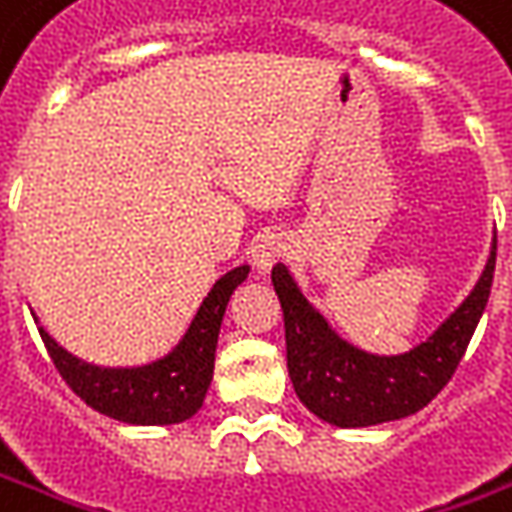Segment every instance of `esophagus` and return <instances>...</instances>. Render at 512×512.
Listing matches in <instances>:
<instances>
[{
  "label": "esophagus",
  "instance_id": "esophagus-1",
  "mask_svg": "<svg viewBox=\"0 0 512 512\" xmlns=\"http://www.w3.org/2000/svg\"><path fill=\"white\" fill-rule=\"evenodd\" d=\"M288 252H291V244H288L285 235H280V232H266V235L257 238L255 249H252V260H255V268L260 274H268L274 268V263H280Z\"/></svg>",
  "mask_w": 512,
  "mask_h": 512
}]
</instances>
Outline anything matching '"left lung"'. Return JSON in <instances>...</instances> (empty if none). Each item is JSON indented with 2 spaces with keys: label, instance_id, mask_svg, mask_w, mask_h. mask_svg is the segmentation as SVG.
Wrapping results in <instances>:
<instances>
[{
  "label": "left lung",
  "instance_id": "8db88e82",
  "mask_svg": "<svg viewBox=\"0 0 512 512\" xmlns=\"http://www.w3.org/2000/svg\"><path fill=\"white\" fill-rule=\"evenodd\" d=\"M493 266L496 232L480 280L466 299L407 352L374 355L341 338L296 285L288 266L277 263L271 282L285 318L288 374L302 405L341 430L399 421L430 405L466 355L491 296Z\"/></svg>",
  "mask_w": 512,
  "mask_h": 512
}]
</instances>
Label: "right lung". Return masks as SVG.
<instances>
[{"mask_svg":"<svg viewBox=\"0 0 512 512\" xmlns=\"http://www.w3.org/2000/svg\"><path fill=\"white\" fill-rule=\"evenodd\" d=\"M249 277V266H235L221 274L191 318L188 330L166 355L141 366H96L63 349L38 324L52 363L71 391L102 416L135 427H169L199 413L216 366V343L227 302Z\"/></svg>","mask_w":512,"mask_h":512,"instance_id":"add662e5","label":"right lung"}]
</instances>
